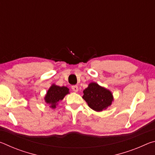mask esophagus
Wrapping results in <instances>:
<instances>
[{
  "label": "esophagus",
  "mask_w": 155,
  "mask_h": 155,
  "mask_svg": "<svg viewBox=\"0 0 155 155\" xmlns=\"http://www.w3.org/2000/svg\"><path fill=\"white\" fill-rule=\"evenodd\" d=\"M72 90L74 91V92H78V86L73 85V86H72Z\"/></svg>",
  "instance_id": "34e87169"
}]
</instances>
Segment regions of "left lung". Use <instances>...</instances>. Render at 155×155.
<instances>
[{"instance_id": "1", "label": "left lung", "mask_w": 155, "mask_h": 155, "mask_svg": "<svg viewBox=\"0 0 155 155\" xmlns=\"http://www.w3.org/2000/svg\"><path fill=\"white\" fill-rule=\"evenodd\" d=\"M83 92V98L88 106L97 112L107 109L114 101V96L111 91L95 82L89 83L88 87Z\"/></svg>"}]
</instances>
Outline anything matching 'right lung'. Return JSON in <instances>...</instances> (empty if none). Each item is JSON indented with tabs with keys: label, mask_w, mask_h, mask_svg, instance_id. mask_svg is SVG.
I'll list each match as a JSON object with an SVG mask.
<instances>
[{
	"label": "right lung",
	"mask_w": 155,
	"mask_h": 155,
	"mask_svg": "<svg viewBox=\"0 0 155 155\" xmlns=\"http://www.w3.org/2000/svg\"><path fill=\"white\" fill-rule=\"evenodd\" d=\"M69 90V89L65 86L60 87L54 83L52 84L44 96L45 103L49 104L51 109H55L59 102L62 101L67 94H70Z\"/></svg>",
	"instance_id": "1"
}]
</instances>
